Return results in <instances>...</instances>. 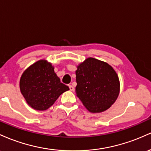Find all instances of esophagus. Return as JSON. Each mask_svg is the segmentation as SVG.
<instances>
[{"instance_id":"obj_1","label":"esophagus","mask_w":151,"mask_h":151,"mask_svg":"<svg viewBox=\"0 0 151 151\" xmlns=\"http://www.w3.org/2000/svg\"><path fill=\"white\" fill-rule=\"evenodd\" d=\"M69 88H70V91H74V87L73 86H71V85H70V86H69Z\"/></svg>"}]
</instances>
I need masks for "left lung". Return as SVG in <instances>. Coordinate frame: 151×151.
Masks as SVG:
<instances>
[{"label":"left lung","instance_id":"1","mask_svg":"<svg viewBox=\"0 0 151 151\" xmlns=\"http://www.w3.org/2000/svg\"><path fill=\"white\" fill-rule=\"evenodd\" d=\"M76 74V95L90 112H103L116 101L119 78L107 63L88 58L78 65Z\"/></svg>","mask_w":151,"mask_h":151}]
</instances>
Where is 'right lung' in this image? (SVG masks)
<instances>
[{
  "instance_id": "1",
  "label": "right lung",
  "mask_w": 151,
  "mask_h": 151,
  "mask_svg": "<svg viewBox=\"0 0 151 151\" xmlns=\"http://www.w3.org/2000/svg\"><path fill=\"white\" fill-rule=\"evenodd\" d=\"M20 89L30 107L37 111H45L69 88L60 82L50 63L40 60L22 74Z\"/></svg>"
}]
</instances>
